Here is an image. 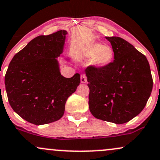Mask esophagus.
I'll use <instances>...</instances> for the list:
<instances>
[{"label": "esophagus", "mask_w": 160, "mask_h": 160, "mask_svg": "<svg viewBox=\"0 0 160 160\" xmlns=\"http://www.w3.org/2000/svg\"><path fill=\"white\" fill-rule=\"evenodd\" d=\"M80 81H81L82 83H87V77H86L85 74H82L81 76H80Z\"/></svg>", "instance_id": "obj_1"}]
</instances>
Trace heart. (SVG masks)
Segmentation results:
<instances>
[{
  "instance_id": "heart-1",
  "label": "heart",
  "mask_w": 160,
  "mask_h": 160,
  "mask_svg": "<svg viewBox=\"0 0 160 160\" xmlns=\"http://www.w3.org/2000/svg\"><path fill=\"white\" fill-rule=\"evenodd\" d=\"M83 58L90 60L91 64L97 69H104L112 64L114 51L108 45L94 42L83 49L81 54Z\"/></svg>"
}]
</instances>
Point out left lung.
<instances>
[{"label": "left lung", "instance_id": "1", "mask_svg": "<svg viewBox=\"0 0 160 160\" xmlns=\"http://www.w3.org/2000/svg\"><path fill=\"white\" fill-rule=\"evenodd\" d=\"M114 51V61L104 69L89 67V108L98 119L124 124L139 115L150 98L152 78L147 58L128 42L106 37Z\"/></svg>", "mask_w": 160, "mask_h": 160}]
</instances>
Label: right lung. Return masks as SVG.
Wrapping results in <instances>:
<instances>
[{
    "label": "right lung",
    "instance_id": "right-lung-1",
    "mask_svg": "<svg viewBox=\"0 0 160 160\" xmlns=\"http://www.w3.org/2000/svg\"><path fill=\"white\" fill-rule=\"evenodd\" d=\"M67 34L59 30L33 38L13 56L5 75L10 106L36 125L59 120L68 97L80 83L79 73L66 78L60 72L57 58L64 52Z\"/></svg>",
    "mask_w": 160,
    "mask_h": 160
}]
</instances>
